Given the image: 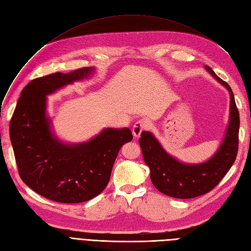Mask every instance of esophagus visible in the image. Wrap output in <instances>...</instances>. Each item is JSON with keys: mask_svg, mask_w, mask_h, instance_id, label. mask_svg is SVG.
I'll list each match as a JSON object with an SVG mask.
<instances>
[{"mask_svg": "<svg viewBox=\"0 0 251 251\" xmlns=\"http://www.w3.org/2000/svg\"><path fill=\"white\" fill-rule=\"evenodd\" d=\"M149 121H147L146 119H140L137 120L136 123L134 124L133 127H132V133L135 136V137H139L140 134L142 131L146 130V128L149 127Z\"/></svg>", "mask_w": 251, "mask_h": 251, "instance_id": "34e87169", "label": "esophagus"}]
</instances>
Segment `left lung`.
Segmentation results:
<instances>
[{
	"instance_id": "obj_1",
	"label": "left lung",
	"mask_w": 251,
	"mask_h": 251,
	"mask_svg": "<svg viewBox=\"0 0 251 251\" xmlns=\"http://www.w3.org/2000/svg\"><path fill=\"white\" fill-rule=\"evenodd\" d=\"M209 74L230 95V115L224 139L216 153L202 163H183L166 153L151 132L143 131L139 138L144 162L150 168L151 180L162 194L177 199H191L210 192L233 164L238 154L240 116L231 88L205 66Z\"/></svg>"
}]
</instances>
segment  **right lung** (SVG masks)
<instances>
[{"label": "right lung", "instance_id": "add662e5", "mask_svg": "<svg viewBox=\"0 0 251 251\" xmlns=\"http://www.w3.org/2000/svg\"><path fill=\"white\" fill-rule=\"evenodd\" d=\"M94 67L35 78L22 90L10 120V140L21 179L39 195L60 203L93 199L108 185L123 144L133 139L128 127H107L92 139L65 143L52 131L47 96L89 78Z\"/></svg>", "mask_w": 251, "mask_h": 251}]
</instances>
